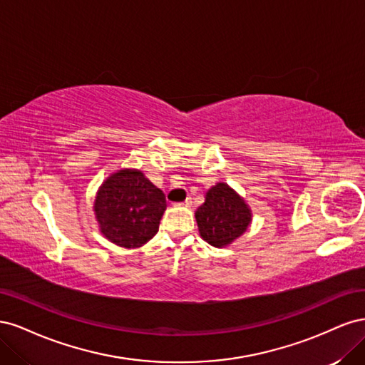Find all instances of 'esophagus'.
<instances>
[{
    "label": "esophagus",
    "instance_id": "1",
    "mask_svg": "<svg viewBox=\"0 0 365 365\" xmlns=\"http://www.w3.org/2000/svg\"><path fill=\"white\" fill-rule=\"evenodd\" d=\"M175 205L176 207H190L192 205V197H187L184 202H178V204H175Z\"/></svg>",
    "mask_w": 365,
    "mask_h": 365
}]
</instances>
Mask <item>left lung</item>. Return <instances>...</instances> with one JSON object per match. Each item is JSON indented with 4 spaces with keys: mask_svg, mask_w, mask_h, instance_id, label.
I'll return each instance as SVG.
<instances>
[{
    "mask_svg": "<svg viewBox=\"0 0 365 365\" xmlns=\"http://www.w3.org/2000/svg\"><path fill=\"white\" fill-rule=\"evenodd\" d=\"M201 237L216 248L230 247L248 230L252 213L247 201L227 182H216L195 212Z\"/></svg>",
    "mask_w": 365,
    "mask_h": 365,
    "instance_id": "obj_1",
    "label": "left lung"
}]
</instances>
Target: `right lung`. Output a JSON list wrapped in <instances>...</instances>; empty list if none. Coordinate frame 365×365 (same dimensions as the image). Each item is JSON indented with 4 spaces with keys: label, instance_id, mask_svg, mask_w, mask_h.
Instances as JSON below:
<instances>
[{
    "label": "right lung",
    "instance_id": "add662e5",
    "mask_svg": "<svg viewBox=\"0 0 365 365\" xmlns=\"http://www.w3.org/2000/svg\"><path fill=\"white\" fill-rule=\"evenodd\" d=\"M165 196L138 169H120L98 187L93 212L98 231L111 244L134 250L158 233Z\"/></svg>",
    "mask_w": 365,
    "mask_h": 365
}]
</instances>
